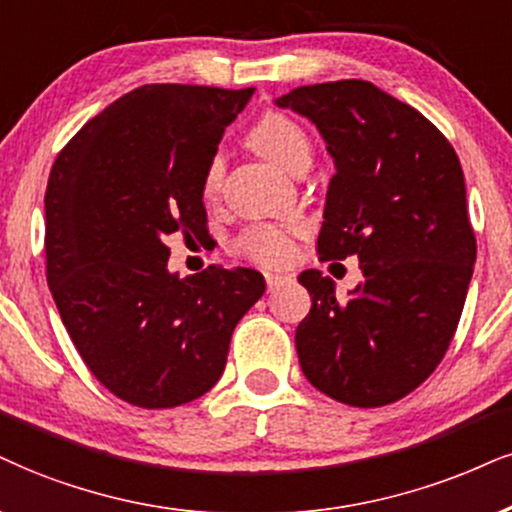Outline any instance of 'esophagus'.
<instances>
[{"instance_id": "obj_1", "label": "esophagus", "mask_w": 512, "mask_h": 512, "mask_svg": "<svg viewBox=\"0 0 512 512\" xmlns=\"http://www.w3.org/2000/svg\"><path fill=\"white\" fill-rule=\"evenodd\" d=\"M289 280L287 275H280V273H266V285H268V292H275V289H280L285 282Z\"/></svg>"}]
</instances>
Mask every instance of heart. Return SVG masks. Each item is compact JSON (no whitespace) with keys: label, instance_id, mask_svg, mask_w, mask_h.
Masks as SVG:
<instances>
[{"label":"heart","instance_id":"obj_1","mask_svg":"<svg viewBox=\"0 0 512 512\" xmlns=\"http://www.w3.org/2000/svg\"><path fill=\"white\" fill-rule=\"evenodd\" d=\"M249 144L254 147L263 159L275 163L277 168L285 170L289 175L301 173V170L311 166V140H308L306 130L292 118L282 116V113H266L258 118V123L249 132ZM225 178V161L223 156H213L208 161L204 173V197L216 199L223 189ZM294 230L277 225H256L246 230L239 237L237 249L266 266H282L294 256L296 242Z\"/></svg>","mask_w":512,"mask_h":512}]
</instances>
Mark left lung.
<instances>
[{
    "instance_id": "left-lung-1",
    "label": "left lung",
    "mask_w": 512,
    "mask_h": 512,
    "mask_svg": "<svg viewBox=\"0 0 512 512\" xmlns=\"http://www.w3.org/2000/svg\"><path fill=\"white\" fill-rule=\"evenodd\" d=\"M318 128L337 173L320 261L356 256L363 282L337 299L304 270L311 311L296 327L306 380L346 406L377 408L418 389L456 332L477 258L463 168L441 132L365 80L296 87L275 99Z\"/></svg>"
}]
</instances>
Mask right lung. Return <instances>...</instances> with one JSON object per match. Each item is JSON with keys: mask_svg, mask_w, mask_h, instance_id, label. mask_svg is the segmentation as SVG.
I'll list each match as a JSON object with an SVG mask.
<instances>
[{"mask_svg": "<svg viewBox=\"0 0 512 512\" xmlns=\"http://www.w3.org/2000/svg\"><path fill=\"white\" fill-rule=\"evenodd\" d=\"M254 87H137L82 125L49 173L47 282L92 375L140 408H175L223 375L266 292L258 270H168L166 237L204 239V173Z\"/></svg>", "mask_w": 512, "mask_h": 512, "instance_id": "right-lung-1", "label": "right lung"}]
</instances>
